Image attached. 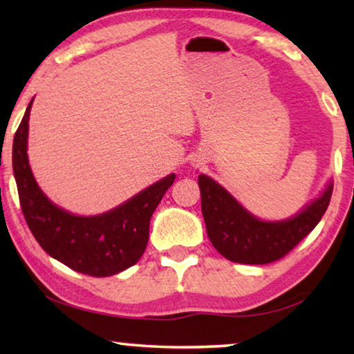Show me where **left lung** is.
<instances>
[{
	"mask_svg": "<svg viewBox=\"0 0 354 354\" xmlns=\"http://www.w3.org/2000/svg\"><path fill=\"white\" fill-rule=\"evenodd\" d=\"M201 211L211 243L232 263L269 264L288 254L313 232L327 211L332 183L313 205L282 222H263L245 211L224 188L206 176L198 177Z\"/></svg>",
	"mask_w": 354,
	"mask_h": 354,
	"instance_id": "left-lung-1",
	"label": "left lung"
}]
</instances>
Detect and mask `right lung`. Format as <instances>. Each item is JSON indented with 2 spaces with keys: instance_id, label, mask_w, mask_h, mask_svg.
Wrapping results in <instances>:
<instances>
[{
  "instance_id": "obj_1",
  "label": "right lung",
  "mask_w": 354,
  "mask_h": 354,
  "mask_svg": "<svg viewBox=\"0 0 354 354\" xmlns=\"http://www.w3.org/2000/svg\"><path fill=\"white\" fill-rule=\"evenodd\" d=\"M12 143V167L28 229L43 250L75 272L109 277L137 264L149 239V221L176 176L162 178L122 206L95 217H79L53 205L38 188L27 158L28 115Z\"/></svg>"
}]
</instances>
